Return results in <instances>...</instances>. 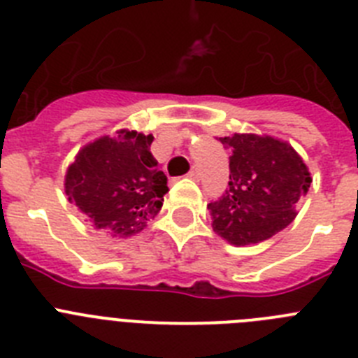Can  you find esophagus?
Returning <instances> with one entry per match:
<instances>
[{
	"instance_id": "34e87169",
	"label": "esophagus",
	"mask_w": 358,
	"mask_h": 358,
	"mask_svg": "<svg viewBox=\"0 0 358 358\" xmlns=\"http://www.w3.org/2000/svg\"><path fill=\"white\" fill-rule=\"evenodd\" d=\"M188 177H189V179H194V181H199V177H201V173H199V169H197V166H194V169L189 170V172H188Z\"/></svg>"
}]
</instances>
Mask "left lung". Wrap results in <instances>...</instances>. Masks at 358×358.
<instances>
[{
    "label": "left lung",
    "instance_id": "1",
    "mask_svg": "<svg viewBox=\"0 0 358 358\" xmlns=\"http://www.w3.org/2000/svg\"><path fill=\"white\" fill-rule=\"evenodd\" d=\"M218 140L231 150L229 188L208 204L213 231L236 248L268 240L296 218V204L312 182L308 166L292 145L274 136Z\"/></svg>",
    "mask_w": 358,
    "mask_h": 358
}]
</instances>
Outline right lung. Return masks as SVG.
<instances>
[{
	"mask_svg": "<svg viewBox=\"0 0 358 358\" xmlns=\"http://www.w3.org/2000/svg\"><path fill=\"white\" fill-rule=\"evenodd\" d=\"M152 141V134L120 129L84 145L68 166L66 195L94 229L129 238L159 213L169 186Z\"/></svg>",
	"mask_w": 358,
	"mask_h": 358,
	"instance_id": "right-lung-1",
	"label": "right lung"
}]
</instances>
